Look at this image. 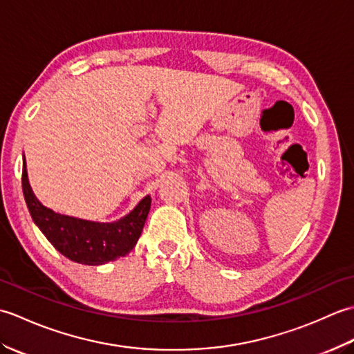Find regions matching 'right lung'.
<instances>
[{
	"label": "right lung",
	"mask_w": 354,
	"mask_h": 354,
	"mask_svg": "<svg viewBox=\"0 0 354 354\" xmlns=\"http://www.w3.org/2000/svg\"><path fill=\"white\" fill-rule=\"evenodd\" d=\"M22 192L32 219L56 250L80 265L99 266L129 254L137 245L152 199L146 196L123 219L100 223L55 213L36 199L22 167Z\"/></svg>",
	"instance_id": "add662e5"
}]
</instances>
